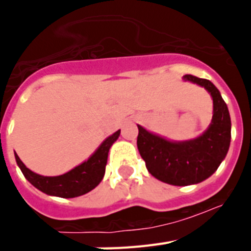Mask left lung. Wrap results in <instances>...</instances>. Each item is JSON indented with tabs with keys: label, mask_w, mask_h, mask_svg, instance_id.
Returning a JSON list of instances; mask_svg holds the SVG:
<instances>
[{
	"label": "left lung",
	"mask_w": 251,
	"mask_h": 251,
	"mask_svg": "<svg viewBox=\"0 0 251 251\" xmlns=\"http://www.w3.org/2000/svg\"><path fill=\"white\" fill-rule=\"evenodd\" d=\"M183 79L203 86L211 94L214 115L208 129L199 138L177 143L138 126L137 137V147L148 172L162 182L175 186L194 185L211 176L225 158L231 138L229 109L216 86L194 75H185Z\"/></svg>",
	"instance_id": "left-lung-1"
}]
</instances>
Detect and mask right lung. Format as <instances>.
Here are the masks:
<instances>
[{"label":"right lung","mask_w":251,"mask_h":251,"mask_svg":"<svg viewBox=\"0 0 251 251\" xmlns=\"http://www.w3.org/2000/svg\"><path fill=\"white\" fill-rule=\"evenodd\" d=\"M119 133H121V130L108 137L88 161L75 167L74 170L69 171L68 174L61 175V176H40V175L28 170L22 163L16 153H15V157H16L17 165L21 168L24 176L37 190L51 195V196L72 199V197L81 196L86 192L92 191L93 188H95L100 183L104 174H105L108 152H109L110 146L119 137Z\"/></svg>","instance_id":"right-lung-1"}]
</instances>
